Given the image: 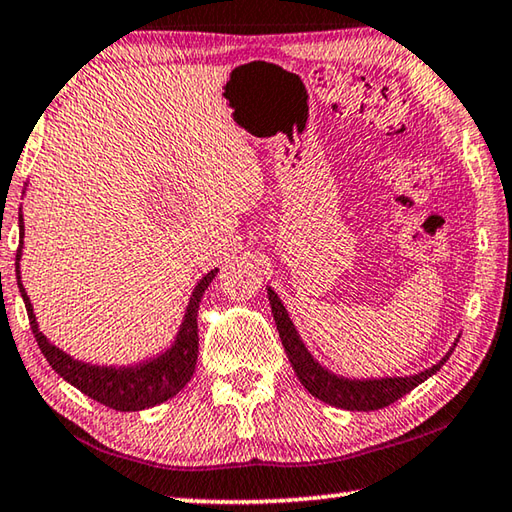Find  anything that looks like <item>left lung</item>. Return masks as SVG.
Here are the masks:
<instances>
[{"label":"left lung","instance_id":"1","mask_svg":"<svg viewBox=\"0 0 512 512\" xmlns=\"http://www.w3.org/2000/svg\"><path fill=\"white\" fill-rule=\"evenodd\" d=\"M268 300H271V309H273V320L277 325V332H280V339L284 350H287V357L293 366V372H296L300 384L307 388V391L323 400L329 406H336V409H345V411H377L384 409V406L393 404L404 397L409 391H413L415 386L422 384L424 379H429L431 375L445 366V361L449 359V354L454 352L456 343L461 336H456L452 348L445 352V357L433 363L431 368H424L422 372H413V375H404V377H343L336 375L334 370L325 368L314 354L309 352V348L302 341V336L298 334L296 325L289 316L287 307L280 300V296L266 287Z\"/></svg>","mask_w":512,"mask_h":512}]
</instances>
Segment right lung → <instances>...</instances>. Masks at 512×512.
<instances>
[{
    "mask_svg": "<svg viewBox=\"0 0 512 512\" xmlns=\"http://www.w3.org/2000/svg\"><path fill=\"white\" fill-rule=\"evenodd\" d=\"M17 219H20V248H17V257H15L17 287H20L24 307H27L33 336H36V341L40 345L42 354H45V359L49 361V366L54 368L58 375L67 381V384H72L74 388H79L81 393L92 397V400H97L99 404L115 411L151 409V406L167 402L173 395L183 391L187 381L194 375L196 359H198V323H196L198 305H201L203 293L207 287H210L214 275L219 273V268H212L210 273H205L201 280H198L192 296H189L183 323H180L169 348L153 354L149 359L128 363V366H97V363L74 359L72 354L56 348V345L40 332L36 311H33L27 289H24L22 271H20L22 246H24L22 207Z\"/></svg>",
    "mask_w": 512,
    "mask_h": 512,
    "instance_id": "1",
    "label": "right lung"
}]
</instances>
